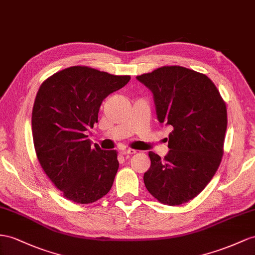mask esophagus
Here are the masks:
<instances>
[{
  "mask_svg": "<svg viewBox=\"0 0 255 255\" xmlns=\"http://www.w3.org/2000/svg\"><path fill=\"white\" fill-rule=\"evenodd\" d=\"M121 153L123 155H132V154H135L136 152L134 151V149H130V148H122L121 149Z\"/></svg>",
  "mask_w": 255,
  "mask_h": 255,
  "instance_id": "34e87169",
  "label": "esophagus"
}]
</instances>
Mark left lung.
Returning <instances> with one entry per match:
<instances>
[{"label":"left lung","instance_id":"obj_1","mask_svg":"<svg viewBox=\"0 0 255 255\" xmlns=\"http://www.w3.org/2000/svg\"><path fill=\"white\" fill-rule=\"evenodd\" d=\"M136 80L153 93L158 122L172 128L165 158L148 152L145 187L161 204H185L204 190L221 164L226 104L207 75L180 65L161 67Z\"/></svg>","mask_w":255,"mask_h":255}]
</instances>
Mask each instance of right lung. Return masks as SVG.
Returning <instances> with one entry per match:
<instances>
[{"instance_id":"1","label":"right lung","mask_w":255,"mask_h":255,"mask_svg":"<svg viewBox=\"0 0 255 255\" xmlns=\"http://www.w3.org/2000/svg\"><path fill=\"white\" fill-rule=\"evenodd\" d=\"M129 80L75 65L48 77L37 91L32 110L37 159L64 197L76 204L95 202L113 185L117 152L93 146L86 131L98 123L103 99Z\"/></svg>"}]
</instances>
